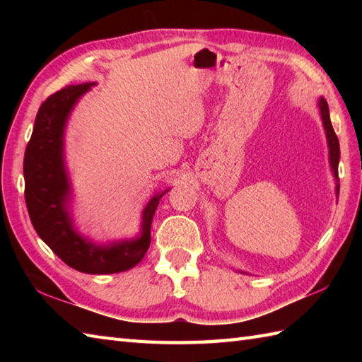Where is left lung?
Instances as JSON below:
<instances>
[{
	"instance_id": "obj_1",
	"label": "left lung",
	"mask_w": 362,
	"mask_h": 362,
	"mask_svg": "<svg viewBox=\"0 0 362 362\" xmlns=\"http://www.w3.org/2000/svg\"><path fill=\"white\" fill-rule=\"evenodd\" d=\"M319 110H320V118L324 122L327 141H328V152H329V166H332L333 175L336 179V196L339 197V177H337V166H339V157H341V149H339V140L334 134V129L332 126V121H329V110L328 104L324 98L319 99Z\"/></svg>"
}]
</instances>
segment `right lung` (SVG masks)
Wrapping results in <instances>:
<instances>
[{"instance_id":"add662e5","label":"right lung","mask_w":362,"mask_h":362,"mask_svg":"<svg viewBox=\"0 0 362 362\" xmlns=\"http://www.w3.org/2000/svg\"><path fill=\"white\" fill-rule=\"evenodd\" d=\"M93 86L90 82L68 86L40 105L26 146L23 174L26 206L37 235L65 264L83 274L99 275L129 271L144 258L151 244L153 213L168 189L144 206L141 233L134 240L99 245L78 233L68 211L71 187L64 158V134L73 107Z\"/></svg>"}]
</instances>
